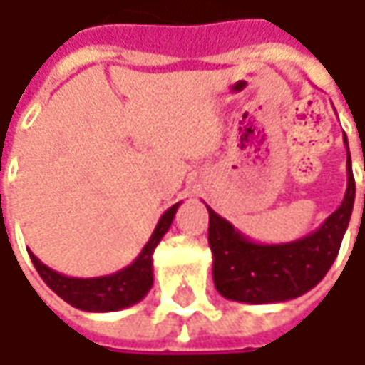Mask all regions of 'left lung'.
<instances>
[{"label":"left lung","mask_w":365,"mask_h":365,"mask_svg":"<svg viewBox=\"0 0 365 365\" xmlns=\"http://www.w3.org/2000/svg\"><path fill=\"white\" fill-rule=\"evenodd\" d=\"M345 148L347 138L344 133ZM356 201V180L347 148V189L341 205L315 232L287 244H258L227 219L209 211L213 282L221 297L247 304L297 299L315 288L337 258Z\"/></svg>","instance_id":"1"}]
</instances>
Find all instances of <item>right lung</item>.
<instances>
[{
	"label": "right lung",
	"mask_w": 365,
	"mask_h": 365,
	"mask_svg": "<svg viewBox=\"0 0 365 365\" xmlns=\"http://www.w3.org/2000/svg\"><path fill=\"white\" fill-rule=\"evenodd\" d=\"M178 205H173L170 209L164 211V215L154 227L148 244L142 247L140 256L133 259L130 266L123 270H118L109 276H97V278H73L64 276L56 270L48 268L36 258L32 252L30 258L34 268L40 274V278L52 288L63 301L73 304L75 309L89 311V313H109V311H120L125 307H132L140 302L148 294V290L154 284V274H152V254L156 245L160 244L164 233L173 225V219L176 215Z\"/></svg>",
	"instance_id": "right-lung-1"
}]
</instances>
